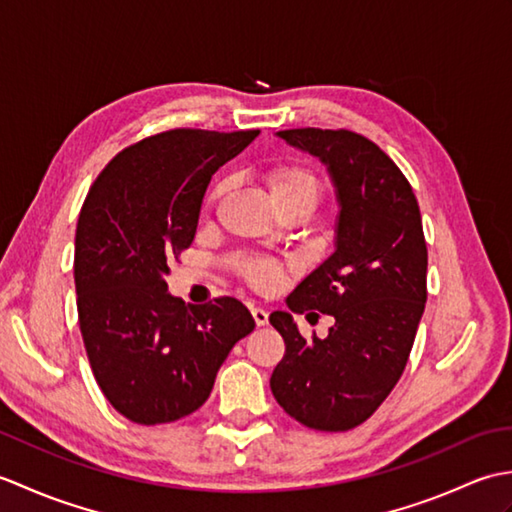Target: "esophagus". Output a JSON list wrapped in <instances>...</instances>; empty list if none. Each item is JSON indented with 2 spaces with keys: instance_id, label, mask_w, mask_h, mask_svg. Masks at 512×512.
Segmentation results:
<instances>
[{
  "instance_id": "34e87169",
  "label": "esophagus",
  "mask_w": 512,
  "mask_h": 512,
  "mask_svg": "<svg viewBox=\"0 0 512 512\" xmlns=\"http://www.w3.org/2000/svg\"><path fill=\"white\" fill-rule=\"evenodd\" d=\"M250 314H253L257 328H264V325L268 323V312L264 308H257V306L250 308Z\"/></svg>"
}]
</instances>
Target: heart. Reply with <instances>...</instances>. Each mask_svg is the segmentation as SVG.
<instances>
[{"label": "heart", "instance_id": "heart-1", "mask_svg": "<svg viewBox=\"0 0 512 512\" xmlns=\"http://www.w3.org/2000/svg\"><path fill=\"white\" fill-rule=\"evenodd\" d=\"M266 189L277 211L303 209L312 211L321 198V182L301 165H279L266 173ZM246 279L259 290H270L279 284L281 270L268 259H246L239 262Z\"/></svg>", "mask_w": 512, "mask_h": 512}]
</instances>
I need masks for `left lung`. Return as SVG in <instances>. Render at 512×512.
<instances>
[{
  "instance_id": "left-lung-1",
  "label": "left lung",
  "mask_w": 512,
  "mask_h": 512,
  "mask_svg": "<svg viewBox=\"0 0 512 512\" xmlns=\"http://www.w3.org/2000/svg\"><path fill=\"white\" fill-rule=\"evenodd\" d=\"M275 136L321 162L339 215L334 250L286 299L290 311L332 313L335 325L306 342L289 312L270 314L286 343L270 389L306 427L347 431L389 396L416 339L427 303L420 209L407 178L365 136L314 127Z\"/></svg>"
}]
</instances>
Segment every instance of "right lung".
Here are the masks:
<instances>
[{
  "label": "right lung",
  "mask_w": 512,
  "mask_h": 512,
  "mask_svg": "<svg viewBox=\"0 0 512 512\" xmlns=\"http://www.w3.org/2000/svg\"><path fill=\"white\" fill-rule=\"evenodd\" d=\"M259 132L171 129L96 178L74 239L79 325L96 383L125 418L162 424L209 398L233 345L255 330L242 301L184 306L167 262L189 248L213 173Z\"/></svg>",
  "instance_id": "add662e5"
}]
</instances>
